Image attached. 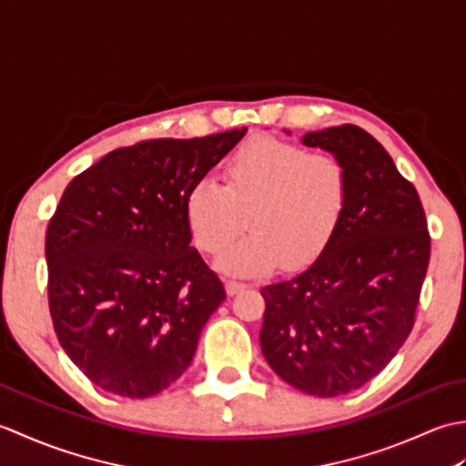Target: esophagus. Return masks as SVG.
I'll list each match as a JSON object with an SVG mask.
<instances>
[{"mask_svg":"<svg viewBox=\"0 0 466 466\" xmlns=\"http://www.w3.org/2000/svg\"><path fill=\"white\" fill-rule=\"evenodd\" d=\"M244 289H246L244 282H238V280H228V282H226V292L230 294V296L238 294V292L244 290Z\"/></svg>","mask_w":466,"mask_h":466,"instance_id":"esophagus-1","label":"esophagus"}]
</instances>
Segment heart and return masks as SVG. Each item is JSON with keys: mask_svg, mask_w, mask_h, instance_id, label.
Masks as SVG:
<instances>
[{"mask_svg": "<svg viewBox=\"0 0 466 466\" xmlns=\"http://www.w3.org/2000/svg\"><path fill=\"white\" fill-rule=\"evenodd\" d=\"M346 200L349 170L339 156L258 137L228 160L224 186L202 177L187 190L184 216L192 240L208 254H220L248 222L250 230L218 266L260 274L282 258L289 266L310 262L339 226Z\"/></svg>", "mask_w": 466, "mask_h": 466, "instance_id": "obj_1", "label": "heart"}]
</instances>
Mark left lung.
I'll list each match as a JSON object with an SVG mask.
<instances>
[{"label":"left lung","instance_id":"obj_1","mask_svg":"<svg viewBox=\"0 0 466 466\" xmlns=\"http://www.w3.org/2000/svg\"><path fill=\"white\" fill-rule=\"evenodd\" d=\"M302 142L346 164L349 200L319 258L262 289L260 346L282 380L330 399L374 379L409 339L431 234L417 187L369 132L342 124Z\"/></svg>","mask_w":466,"mask_h":466}]
</instances>
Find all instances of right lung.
I'll return each mask as SVG.
<instances>
[{
	"label": "right lung",
	"instance_id": "obj_1",
	"mask_svg": "<svg viewBox=\"0 0 466 466\" xmlns=\"http://www.w3.org/2000/svg\"><path fill=\"white\" fill-rule=\"evenodd\" d=\"M244 134L117 147L64 190L46 232L49 314L100 389L154 397L190 366L226 292L190 246L186 194Z\"/></svg>",
	"mask_w": 466,
	"mask_h": 466
}]
</instances>
